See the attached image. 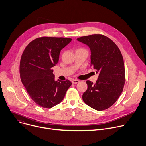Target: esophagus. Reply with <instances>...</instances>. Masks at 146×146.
Segmentation results:
<instances>
[{
  "label": "esophagus",
  "instance_id": "34e87169",
  "mask_svg": "<svg viewBox=\"0 0 146 146\" xmlns=\"http://www.w3.org/2000/svg\"><path fill=\"white\" fill-rule=\"evenodd\" d=\"M72 82L73 84H77V83H78L79 82V80H77V79H73V80H72Z\"/></svg>",
  "mask_w": 146,
  "mask_h": 146
}]
</instances>
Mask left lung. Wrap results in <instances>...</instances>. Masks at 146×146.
Wrapping results in <instances>:
<instances>
[{"instance_id": "1", "label": "left lung", "mask_w": 146, "mask_h": 146, "mask_svg": "<svg viewBox=\"0 0 146 146\" xmlns=\"http://www.w3.org/2000/svg\"><path fill=\"white\" fill-rule=\"evenodd\" d=\"M89 47L90 66L99 73L96 83L87 80L84 102L94 110L109 108L122 93L125 82L123 58L117 46L108 37L95 34L77 38Z\"/></svg>"}]
</instances>
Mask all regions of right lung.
Here are the masks:
<instances>
[{"label":"right lung","mask_w":146,"mask_h":146,"mask_svg":"<svg viewBox=\"0 0 146 146\" xmlns=\"http://www.w3.org/2000/svg\"><path fill=\"white\" fill-rule=\"evenodd\" d=\"M72 38L43 37L29 43L22 55V82L31 99L42 108L50 109L60 103L72 83L54 80L52 67L59 62L61 50Z\"/></svg>","instance_id":"right-lung-1"}]
</instances>
